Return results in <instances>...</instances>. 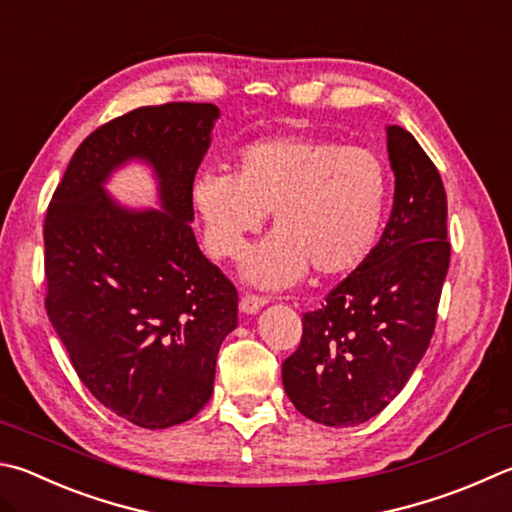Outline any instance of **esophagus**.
<instances>
[{"instance_id":"34e87169","label":"esophagus","mask_w":512,"mask_h":512,"mask_svg":"<svg viewBox=\"0 0 512 512\" xmlns=\"http://www.w3.org/2000/svg\"><path fill=\"white\" fill-rule=\"evenodd\" d=\"M268 300L264 295H255V293H246L244 297H241V302H239V309H241V313H257L259 309H262V306L266 304Z\"/></svg>"}]
</instances>
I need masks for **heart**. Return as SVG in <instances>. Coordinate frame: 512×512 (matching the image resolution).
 <instances>
[{
  "label": "heart",
  "mask_w": 512,
  "mask_h": 512,
  "mask_svg": "<svg viewBox=\"0 0 512 512\" xmlns=\"http://www.w3.org/2000/svg\"><path fill=\"white\" fill-rule=\"evenodd\" d=\"M232 170H201L190 206L217 259L244 253L273 212V235L244 273L259 286H286L309 271L349 273L374 250L389 201V170L367 147L318 136H273L235 152Z\"/></svg>",
  "instance_id": "1"
}]
</instances>
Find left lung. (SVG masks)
Instances as JSON below:
<instances>
[{"label": "left lung", "mask_w": 512, "mask_h": 512, "mask_svg": "<svg viewBox=\"0 0 512 512\" xmlns=\"http://www.w3.org/2000/svg\"><path fill=\"white\" fill-rule=\"evenodd\" d=\"M396 176L392 217L356 271L302 315V340L282 362L286 396L329 427L369 421L394 401L430 347L450 266L441 174L407 129L387 127Z\"/></svg>", "instance_id": "obj_1"}]
</instances>
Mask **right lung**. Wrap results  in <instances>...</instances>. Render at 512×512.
Segmentation results:
<instances>
[{
	"label": "right lung",
	"mask_w": 512,
	"mask_h": 512,
	"mask_svg": "<svg viewBox=\"0 0 512 512\" xmlns=\"http://www.w3.org/2000/svg\"><path fill=\"white\" fill-rule=\"evenodd\" d=\"M217 118L210 102H165L109 120L80 143L46 208L49 320L89 392L145 430L199 414L237 327V288L190 228V183ZM129 158L155 165L163 211H125L101 190Z\"/></svg>",
	"instance_id": "obj_1"
}]
</instances>
